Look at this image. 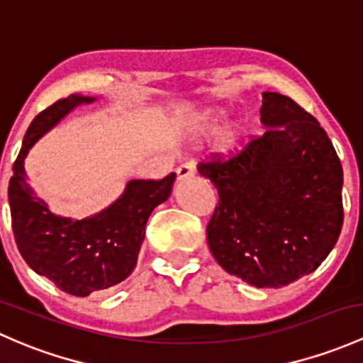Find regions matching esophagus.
<instances>
[{"label":"esophagus","mask_w":363,"mask_h":363,"mask_svg":"<svg viewBox=\"0 0 363 363\" xmlns=\"http://www.w3.org/2000/svg\"><path fill=\"white\" fill-rule=\"evenodd\" d=\"M194 173H196V167H194L192 162H185V164H182V166L177 169L178 182H186V180H190V178L194 177Z\"/></svg>","instance_id":"obj_1"}]
</instances>
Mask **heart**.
<instances>
[{
    "label": "heart",
    "instance_id": "b5f03b06",
    "mask_svg": "<svg viewBox=\"0 0 363 363\" xmlns=\"http://www.w3.org/2000/svg\"><path fill=\"white\" fill-rule=\"evenodd\" d=\"M221 118L220 111H208L202 116V126L204 128H213L216 124V121ZM244 135V126L240 123L230 124L227 130L223 131L220 136V142H218V149L221 152H230L239 145L240 138Z\"/></svg>",
    "mask_w": 363,
    "mask_h": 363
}]
</instances>
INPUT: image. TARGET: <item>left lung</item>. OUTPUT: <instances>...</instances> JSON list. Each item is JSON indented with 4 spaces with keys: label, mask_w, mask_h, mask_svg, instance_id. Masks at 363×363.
<instances>
[{
    "label": "left lung",
    "mask_w": 363,
    "mask_h": 363,
    "mask_svg": "<svg viewBox=\"0 0 363 363\" xmlns=\"http://www.w3.org/2000/svg\"><path fill=\"white\" fill-rule=\"evenodd\" d=\"M264 131L197 166L218 189L211 255L255 287H284L320 267L342 227V167L333 142L289 96L264 91Z\"/></svg>",
    "instance_id": "8db88e82"
}]
</instances>
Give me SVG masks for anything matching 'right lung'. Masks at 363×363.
<instances>
[{
    "label": "right lung",
    "instance_id": "obj_1",
    "mask_svg": "<svg viewBox=\"0 0 363 363\" xmlns=\"http://www.w3.org/2000/svg\"><path fill=\"white\" fill-rule=\"evenodd\" d=\"M91 102L93 96L71 95L40 112L24 136L9 185L11 228L22 258L58 289L81 298L130 277L145 239L147 220L154 208L167 201L177 178L171 173L162 180L128 182L114 204L84 220L50 211L26 182L24 159L30 147L72 108Z\"/></svg>",
    "mask_w": 363,
    "mask_h": 363
}]
</instances>
